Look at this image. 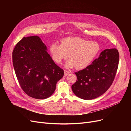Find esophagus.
<instances>
[{
    "label": "esophagus",
    "mask_w": 131,
    "mask_h": 131,
    "mask_svg": "<svg viewBox=\"0 0 131 131\" xmlns=\"http://www.w3.org/2000/svg\"><path fill=\"white\" fill-rule=\"evenodd\" d=\"M71 73V71H67V70H64V75L65 76H66L68 74Z\"/></svg>",
    "instance_id": "esophagus-1"
}]
</instances>
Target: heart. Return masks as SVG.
<instances>
[{"mask_svg": "<svg viewBox=\"0 0 131 131\" xmlns=\"http://www.w3.org/2000/svg\"><path fill=\"white\" fill-rule=\"evenodd\" d=\"M100 50L99 45L94 41L80 38H68L61 41V45L52 43L50 52L52 59L57 64L68 57L65 64L67 68L76 67L78 69L85 68L90 64Z\"/></svg>", "mask_w": 131, "mask_h": 131, "instance_id": "heart-1", "label": "heart"}]
</instances>
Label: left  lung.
Here are the masks:
<instances>
[{
  "instance_id": "left-lung-1",
  "label": "left lung",
  "mask_w": 131,
  "mask_h": 131,
  "mask_svg": "<svg viewBox=\"0 0 131 131\" xmlns=\"http://www.w3.org/2000/svg\"><path fill=\"white\" fill-rule=\"evenodd\" d=\"M119 52L115 48L105 49L84 69L75 72L77 80L72 85L80 98L91 100L99 97L110 88L118 69Z\"/></svg>"
}]
</instances>
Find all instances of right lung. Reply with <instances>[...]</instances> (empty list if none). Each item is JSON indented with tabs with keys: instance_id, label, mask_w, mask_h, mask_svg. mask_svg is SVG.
Listing matches in <instances>:
<instances>
[{
	"instance_id": "add662e5",
	"label": "right lung",
	"mask_w": 131,
	"mask_h": 131,
	"mask_svg": "<svg viewBox=\"0 0 131 131\" xmlns=\"http://www.w3.org/2000/svg\"><path fill=\"white\" fill-rule=\"evenodd\" d=\"M38 36L24 37L13 51V64L23 91L37 99L48 98L63 77L64 70L54 63Z\"/></svg>"
}]
</instances>
